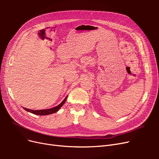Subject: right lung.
Masks as SVG:
<instances>
[{
    "label": "right lung",
    "instance_id": "right-lung-1",
    "mask_svg": "<svg viewBox=\"0 0 159 159\" xmlns=\"http://www.w3.org/2000/svg\"><path fill=\"white\" fill-rule=\"evenodd\" d=\"M67 97L68 96H66L65 98V99L62 101V102L58 105H57V106L54 107H52L50 109H40V110H32V109H27L25 107H23L24 109L26 110V111L28 112H30L32 113L33 114H35L37 115H50L52 113H54L56 112H57V111H58L62 106H63V105L65 103Z\"/></svg>",
    "mask_w": 159,
    "mask_h": 159
}]
</instances>
